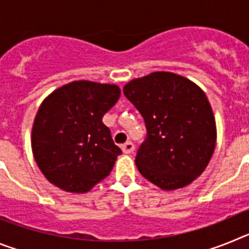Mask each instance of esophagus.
<instances>
[{
	"label": "esophagus",
	"mask_w": 249,
	"mask_h": 249,
	"mask_svg": "<svg viewBox=\"0 0 249 249\" xmlns=\"http://www.w3.org/2000/svg\"><path fill=\"white\" fill-rule=\"evenodd\" d=\"M122 151L123 153H126V155H131L132 152L135 151V144L132 143L131 141L126 142L124 144H122Z\"/></svg>",
	"instance_id": "1"
}]
</instances>
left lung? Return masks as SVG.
<instances>
[{"instance_id":"obj_1","label":"left lung","mask_w":249,"mask_h":249,"mask_svg":"<svg viewBox=\"0 0 249 249\" xmlns=\"http://www.w3.org/2000/svg\"><path fill=\"white\" fill-rule=\"evenodd\" d=\"M123 93L146 124V140L136 156L141 175L164 191L192 183L210 163L217 138L206 93L172 72L132 80Z\"/></svg>"}]
</instances>
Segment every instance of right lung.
Instances as JSON below:
<instances>
[{
  "instance_id": "1",
  "label": "right lung",
  "mask_w": 249,
  "mask_h": 249,
  "mask_svg": "<svg viewBox=\"0 0 249 249\" xmlns=\"http://www.w3.org/2000/svg\"><path fill=\"white\" fill-rule=\"evenodd\" d=\"M120 96L116 85L73 81L41 103L31 144L51 183L66 192L86 193L109 175L122 151L102 117Z\"/></svg>"
}]
</instances>
